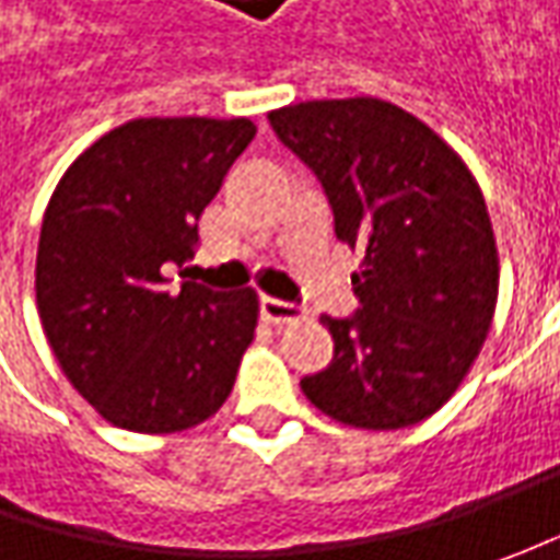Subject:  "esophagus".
Wrapping results in <instances>:
<instances>
[{
  "label": "esophagus",
  "instance_id": "34e87169",
  "mask_svg": "<svg viewBox=\"0 0 560 560\" xmlns=\"http://www.w3.org/2000/svg\"><path fill=\"white\" fill-rule=\"evenodd\" d=\"M261 317L270 320V324H290V320H299L302 317V308H295L290 302H280V299H270L265 295L261 299Z\"/></svg>",
  "mask_w": 560,
  "mask_h": 560
}]
</instances>
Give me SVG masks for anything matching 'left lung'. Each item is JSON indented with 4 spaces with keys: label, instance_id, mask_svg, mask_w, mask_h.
I'll list each match as a JSON object with an SVG mask.
<instances>
[{
    "label": "left lung",
    "instance_id": "8db88e82",
    "mask_svg": "<svg viewBox=\"0 0 560 560\" xmlns=\"http://www.w3.org/2000/svg\"><path fill=\"white\" fill-rule=\"evenodd\" d=\"M317 174L336 240L361 248L352 317H320L334 361L302 380L317 411L358 430L436 415L483 349L499 248L462 155L423 120L371 96L314 98L268 115Z\"/></svg>",
    "mask_w": 560,
    "mask_h": 560
}]
</instances>
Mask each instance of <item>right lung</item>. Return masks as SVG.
I'll return each mask as SVG.
<instances>
[{"instance_id":"add662e5","label":"right lung","mask_w":560,"mask_h":560,"mask_svg":"<svg viewBox=\"0 0 560 560\" xmlns=\"http://www.w3.org/2000/svg\"><path fill=\"white\" fill-rule=\"evenodd\" d=\"M255 137L248 118H137L98 137L55 186L36 248V308L65 376L108 423L184 433L230 396L258 292L167 270Z\"/></svg>"}]
</instances>
